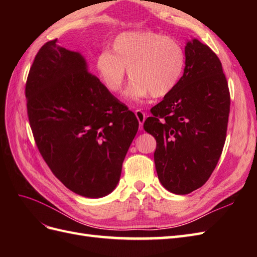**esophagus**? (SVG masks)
Returning <instances> with one entry per match:
<instances>
[{
    "mask_svg": "<svg viewBox=\"0 0 257 257\" xmlns=\"http://www.w3.org/2000/svg\"><path fill=\"white\" fill-rule=\"evenodd\" d=\"M135 114H136V118H137V120L139 122V130H143V125H144V122L146 120L147 114L144 111H142L141 109H137L135 111Z\"/></svg>",
    "mask_w": 257,
    "mask_h": 257,
    "instance_id": "34e87169",
    "label": "esophagus"
}]
</instances>
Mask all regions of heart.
Segmentation results:
<instances>
[{
	"label": "heart",
	"instance_id": "1",
	"mask_svg": "<svg viewBox=\"0 0 257 257\" xmlns=\"http://www.w3.org/2000/svg\"><path fill=\"white\" fill-rule=\"evenodd\" d=\"M185 54L174 38L152 31H131L114 38L110 51H103L96 68L106 88L120 93L126 79H132L125 95L141 102L150 97H164L172 92L184 71Z\"/></svg>",
	"mask_w": 257,
	"mask_h": 257
}]
</instances>
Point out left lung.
Returning <instances> with one entry per match:
<instances>
[{"mask_svg": "<svg viewBox=\"0 0 257 257\" xmlns=\"http://www.w3.org/2000/svg\"><path fill=\"white\" fill-rule=\"evenodd\" d=\"M184 53L180 80L144 123L157 141L159 180L177 195L197 190L211 176L224 147L230 105L216 54L196 38L186 42Z\"/></svg>", "mask_w": 257, "mask_h": 257, "instance_id": "left-lung-1", "label": "left lung"}]
</instances>
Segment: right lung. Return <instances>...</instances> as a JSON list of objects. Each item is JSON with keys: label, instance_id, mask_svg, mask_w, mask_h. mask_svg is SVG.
Wrapping results in <instances>:
<instances>
[{"label": "right lung", "instance_id": "add662e5", "mask_svg": "<svg viewBox=\"0 0 257 257\" xmlns=\"http://www.w3.org/2000/svg\"><path fill=\"white\" fill-rule=\"evenodd\" d=\"M26 97L36 145L53 175L80 196L110 194L138 131L134 112L89 73L80 52L57 40L36 54Z\"/></svg>", "mask_w": 257, "mask_h": 257}]
</instances>
